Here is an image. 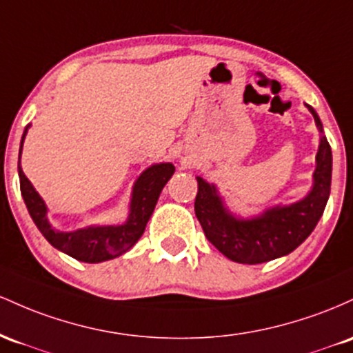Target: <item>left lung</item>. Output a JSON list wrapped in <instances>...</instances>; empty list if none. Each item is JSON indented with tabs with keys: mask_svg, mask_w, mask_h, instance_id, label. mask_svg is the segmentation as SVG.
<instances>
[{
	"mask_svg": "<svg viewBox=\"0 0 353 353\" xmlns=\"http://www.w3.org/2000/svg\"><path fill=\"white\" fill-rule=\"evenodd\" d=\"M307 108L314 114L320 132H323L319 114L312 106L307 105ZM196 181L195 215L210 243L233 262L248 265L270 262L294 252L319 223L330 195L332 150L322 134L316 153L314 188L308 196L288 207L267 210L263 215L252 220H239L230 215L215 187L200 176Z\"/></svg>",
	"mask_w": 353,
	"mask_h": 353,
	"instance_id": "left-lung-1",
	"label": "left lung"
}]
</instances>
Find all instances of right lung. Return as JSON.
<instances>
[{"mask_svg":"<svg viewBox=\"0 0 353 353\" xmlns=\"http://www.w3.org/2000/svg\"><path fill=\"white\" fill-rule=\"evenodd\" d=\"M26 132L28 128L23 133L21 145H19V157H21L23 140H25ZM173 172H175V166L172 163H160L150 166L148 170L141 173V176L134 183L130 216L125 225L90 227L77 230V232H58L51 227L48 219H46L45 201L34 192L33 185L30 183V180L23 173L21 166L18 165L19 188H21L23 200H25L34 225L54 248L85 263H98L120 256L121 253L128 252L140 240L146 223H148L150 216L155 210L158 196H160L166 181L172 178Z\"/></svg>","mask_w":353,"mask_h":353,"instance_id":"add662e5","label":"right lung"}]
</instances>
